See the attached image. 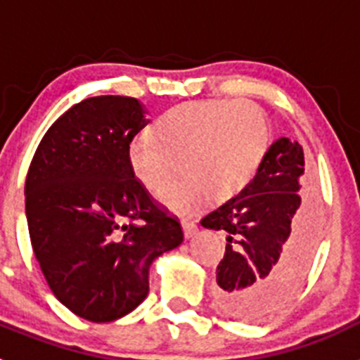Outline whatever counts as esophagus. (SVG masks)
<instances>
[{"label": "esophagus", "mask_w": 360, "mask_h": 360, "mask_svg": "<svg viewBox=\"0 0 360 360\" xmlns=\"http://www.w3.org/2000/svg\"><path fill=\"white\" fill-rule=\"evenodd\" d=\"M182 229H184V236H186V240H191V238H195L196 234H198V227H196V224L187 221V219H184L182 221Z\"/></svg>", "instance_id": "esophagus-1"}]
</instances>
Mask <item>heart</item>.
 Returning a JSON list of instances; mask_svg holds the SVG:
<instances>
[{
    "instance_id": "b5f03b06",
    "label": "heart",
    "mask_w": 360,
    "mask_h": 360,
    "mask_svg": "<svg viewBox=\"0 0 360 360\" xmlns=\"http://www.w3.org/2000/svg\"><path fill=\"white\" fill-rule=\"evenodd\" d=\"M270 144L262 108L241 101H196L165 111L151 135L135 136L128 160L133 176L157 193L176 171L184 176L158 195L162 207L193 216L209 200L224 203L247 189Z\"/></svg>"
}]
</instances>
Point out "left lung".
I'll list each match as a JSON object with an SVG mask.
<instances>
[{"instance_id": "left-lung-1", "label": "left lung", "mask_w": 360, "mask_h": 360, "mask_svg": "<svg viewBox=\"0 0 360 360\" xmlns=\"http://www.w3.org/2000/svg\"><path fill=\"white\" fill-rule=\"evenodd\" d=\"M304 171L303 148L281 136L238 196L200 224L227 232L212 295L241 321L265 317L294 295L310 265L317 211Z\"/></svg>"}]
</instances>
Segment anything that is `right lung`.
Wrapping results in <instances>:
<instances>
[{"mask_svg":"<svg viewBox=\"0 0 360 360\" xmlns=\"http://www.w3.org/2000/svg\"><path fill=\"white\" fill-rule=\"evenodd\" d=\"M148 122L136 98H86L44 133L27 174L28 232L44 279L91 323L135 310L151 263L184 241L129 167V144Z\"/></svg>","mask_w":360,"mask_h":360,"instance_id":"1","label":"right lung"}]
</instances>
